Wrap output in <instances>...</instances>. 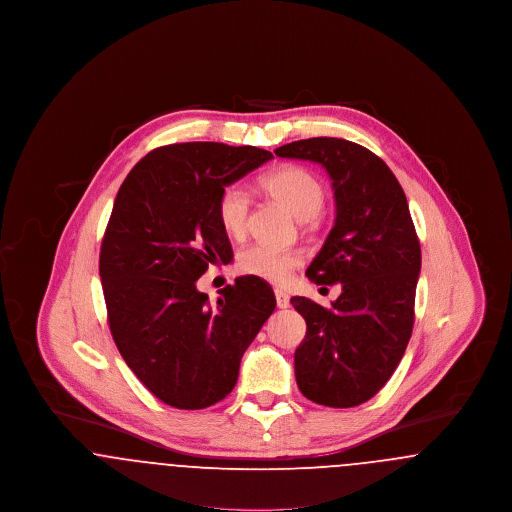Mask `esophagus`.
<instances>
[{"instance_id":"34e87169","label":"esophagus","mask_w":512,"mask_h":512,"mask_svg":"<svg viewBox=\"0 0 512 512\" xmlns=\"http://www.w3.org/2000/svg\"><path fill=\"white\" fill-rule=\"evenodd\" d=\"M274 295H276V305L280 307V309H288L290 307V295L288 293L280 292H274Z\"/></svg>"}]
</instances>
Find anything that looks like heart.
Instances as JSON below:
<instances>
[{
    "label": "heart",
    "instance_id": "obj_1",
    "mask_svg": "<svg viewBox=\"0 0 512 512\" xmlns=\"http://www.w3.org/2000/svg\"><path fill=\"white\" fill-rule=\"evenodd\" d=\"M263 192L276 203L284 205L297 219L311 220L324 207L326 190L317 176L299 165H282L268 171L261 178ZM249 194L245 188L232 184L226 186L217 201V219L226 236L242 240L249 226ZM303 257L297 251H282L265 244H255L244 249L238 257V270L274 286L290 280L293 270L301 267Z\"/></svg>",
    "mask_w": 512,
    "mask_h": 512
}]
</instances>
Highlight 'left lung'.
<instances>
[{
	"label": "left lung",
	"mask_w": 512,
	"mask_h": 512,
	"mask_svg": "<svg viewBox=\"0 0 512 512\" xmlns=\"http://www.w3.org/2000/svg\"><path fill=\"white\" fill-rule=\"evenodd\" d=\"M274 153L322 165L336 197L334 228L307 278L340 282L341 295L330 309L292 297L307 322L295 380L318 405L357 407L386 386L413 334L420 244L407 197L378 155L349 140L309 138Z\"/></svg>",
	"instance_id": "obj_1"
}]
</instances>
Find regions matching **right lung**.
Here are the masks:
<instances>
[{"label":"right lung","mask_w":512,"mask_h":512,"mask_svg":"<svg viewBox=\"0 0 512 512\" xmlns=\"http://www.w3.org/2000/svg\"><path fill=\"white\" fill-rule=\"evenodd\" d=\"M270 159L217 142L157 147L115 199L99 253L109 328L138 380L176 409H205L234 390L245 349L276 307L272 288L251 276L217 303L195 286L234 255L217 219L220 192Z\"/></svg>","instance_id":"obj_1"}]
</instances>
